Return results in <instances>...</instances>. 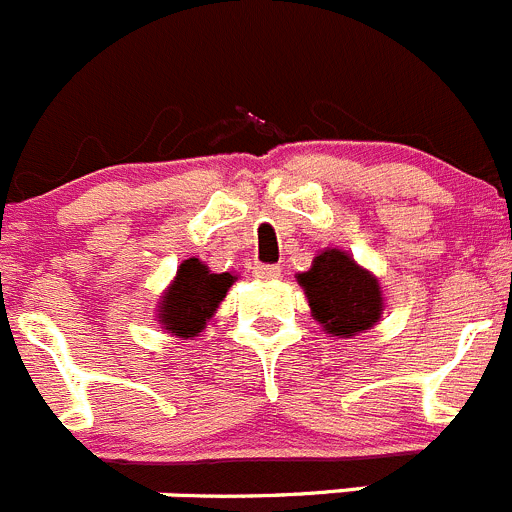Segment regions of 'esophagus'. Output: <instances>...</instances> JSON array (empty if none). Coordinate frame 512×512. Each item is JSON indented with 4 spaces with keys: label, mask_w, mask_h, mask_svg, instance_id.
I'll use <instances>...</instances> for the list:
<instances>
[{
    "label": "esophagus",
    "mask_w": 512,
    "mask_h": 512,
    "mask_svg": "<svg viewBox=\"0 0 512 512\" xmlns=\"http://www.w3.org/2000/svg\"><path fill=\"white\" fill-rule=\"evenodd\" d=\"M280 265H255L252 267V275H255V278H260V280H275V278H280Z\"/></svg>",
    "instance_id": "1"
}]
</instances>
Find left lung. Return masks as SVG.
Segmentation results:
<instances>
[{
	"instance_id": "1",
	"label": "left lung",
	"mask_w": 512,
	"mask_h": 512,
	"mask_svg": "<svg viewBox=\"0 0 512 512\" xmlns=\"http://www.w3.org/2000/svg\"><path fill=\"white\" fill-rule=\"evenodd\" d=\"M298 283L305 288L315 321H321L333 336H356L379 321V283L346 252H321L313 260V267L298 275Z\"/></svg>"
}]
</instances>
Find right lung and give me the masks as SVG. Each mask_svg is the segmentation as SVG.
Here are the masks:
<instances>
[{"instance_id": "right-lung-1", "label": "right lung", "mask_w": 512, "mask_h": 512, "mask_svg": "<svg viewBox=\"0 0 512 512\" xmlns=\"http://www.w3.org/2000/svg\"><path fill=\"white\" fill-rule=\"evenodd\" d=\"M232 283L234 278L229 272L217 275L207 270V265H202L197 257L181 262L174 285L161 300L159 318L166 331L181 338L197 336L207 326Z\"/></svg>"}]
</instances>
